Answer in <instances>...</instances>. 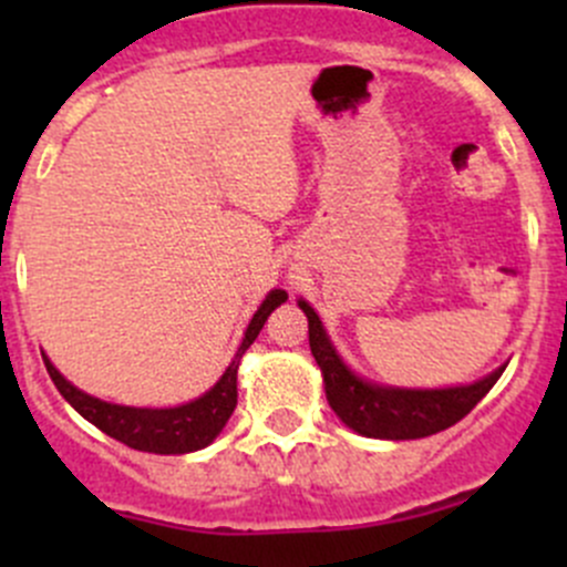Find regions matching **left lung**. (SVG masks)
<instances>
[{
    "label": "left lung",
    "mask_w": 567,
    "mask_h": 567,
    "mask_svg": "<svg viewBox=\"0 0 567 567\" xmlns=\"http://www.w3.org/2000/svg\"><path fill=\"white\" fill-rule=\"evenodd\" d=\"M299 307L310 320V351L323 370L329 405L348 427L362 436L400 442V439H422L447 431L488 394L505 370L499 368L483 381L450 386V390H386V386L368 384L357 379L337 357L316 310L307 301H299Z\"/></svg>",
    "instance_id": "obj_1"
}]
</instances>
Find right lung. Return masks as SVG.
Here are the masks:
<instances>
[{"mask_svg":"<svg viewBox=\"0 0 567 567\" xmlns=\"http://www.w3.org/2000/svg\"><path fill=\"white\" fill-rule=\"evenodd\" d=\"M285 299H288L285 290H271V293L266 296L260 310L251 318L236 359H233L230 368L225 370V375L216 381L214 390L205 392L203 398L192 400V403L177 405V409H131V405H114L106 403V400L90 398V394H84L73 384H68L60 375V370H56L49 359L43 357V362L62 398H65L84 420H90L99 431H104L106 436L117 439V442L128 444L131 450H140V453H194V450L208 447V444L219 436L221 427L227 425V420H230L233 409H236L238 403V362H241L244 351L255 342V337L260 334L268 316H271Z\"/></svg>","mask_w":567,"mask_h":567,"instance_id":"add662e5","label":"right lung"}]
</instances>
